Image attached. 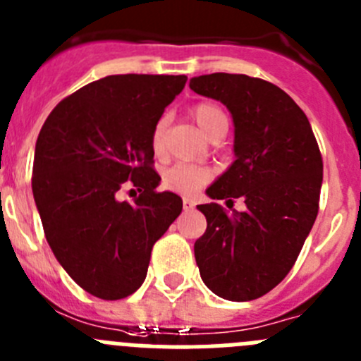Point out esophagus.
Here are the masks:
<instances>
[{"label":"esophagus","mask_w":361,"mask_h":361,"mask_svg":"<svg viewBox=\"0 0 361 361\" xmlns=\"http://www.w3.org/2000/svg\"><path fill=\"white\" fill-rule=\"evenodd\" d=\"M194 208H196V203H194L192 200H188V197H183V210L190 212L194 210Z\"/></svg>","instance_id":"obj_1"}]
</instances>
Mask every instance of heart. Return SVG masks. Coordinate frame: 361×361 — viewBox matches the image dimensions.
I'll use <instances>...</instances> for the list:
<instances>
[{
	"label": "heart",
	"instance_id": "heart-1",
	"mask_svg": "<svg viewBox=\"0 0 361 361\" xmlns=\"http://www.w3.org/2000/svg\"><path fill=\"white\" fill-rule=\"evenodd\" d=\"M190 117L208 137H212L221 126L228 124V117L222 112L221 106H217L215 103H208V101L194 104L190 109ZM167 126H169V119L161 116L151 130V149L157 157H161L165 153ZM212 180H214V171L190 164H176L169 169H165L161 174V185L167 190L176 192L181 196H194Z\"/></svg>",
	"mask_w": 361,
	"mask_h": 361
}]
</instances>
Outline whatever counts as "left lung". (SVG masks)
Wrapping results in <instances>:
<instances>
[{
	"mask_svg": "<svg viewBox=\"0 0 361 361\" xmlns=\"http://www.w3.org/2000/svg\"><path fill=\"white\" fill-rule=\"evenodd\" d=\"M190 89L226 104L235 123L237 160L207 194L245 203L231 214L217 203L197 207L207 217L194 244L197 267L219 298L252 301L290 272L315 222L321 149L308 117L274 83L214 73L192 78Z\"/></svg>",
	"mask_w": 361,
	"mask_h": 361,
	"instance_id": "1",
	"label": "left lung"
}]
</instances>
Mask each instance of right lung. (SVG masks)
<instances>
[{"instance_id": "obj_1", "label": "right lung", "mask_w": 361, "mask_h": 361, "mask_svg": "<svg viewBox=\"0 0 361 361\" xmlns=\"http://www.w3.org/2000/svg\"><path fill=\"white\" fill-rule=\"evenodd\" d=\"M187 76L114 74L56 104L35 144L32 190L59 264L89 294L128 298L146 279L151 249L181 214L158 192L151 130ZM126 186L140 196L121 202Z\"/></svg>"}]
</instances>
